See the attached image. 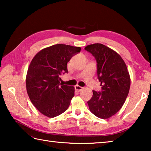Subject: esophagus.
<instances>
[{"instance_id":"34e87169","label":"esophagus","mask_w":151,"mask_h":151,"mask_svg":"<svg viewBox=\"0 0 151 151\" xmlns=\"http://www.w3.org/2000/svg\"><path fill=\"white\" fill-rule=\"evenodd\" d=\"M75 90L78 91H81L83 89V87H81V86H78V85H76L75 86Z\"/></svg>"}]
</instances>
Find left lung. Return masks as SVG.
Listing matches in <instances>:
<instances>
[{
  "label": "left lung",
  "mask_w": 151,
  "mask_h": 151,
  "mask_svg": "<svg viewBox=\"0 0 151 151\" xmlns=\"http://www.w3.org/2000/svg\"><path fill=\"white\" fill-rule=\"evenodd\" d=\"M97 63V76L102 91H93L87 103L91 112L100 119H109L122 108L129 94L131 78L124 61L118 53L100 43L86 46Z\"/></svg>",
  "instance_id": "left-lung-1"
}]
</instances>
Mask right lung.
Returning a JSON list of instances; mask_svg holds the SVG:
<instances>
[{
  "mask_svg": "<svg viewBox=\"0 0 151 151\" xmlns=\"http://www.w3.org/2000/svg\"><path fill=\"white\" fill-rule=\"evenodd\" d=\"M79 47L57 44L43 48L28 68L26 86L30 101L49 118L66 111L75 96L74 86L61 85L60 76L67 73V63L80 52Z\"/></svg>",
  "mask_w": 151,
  "mask_h": 151,
  "instance_id": "right-lung-1",
  "label": "right lung"
}]
</instances>
